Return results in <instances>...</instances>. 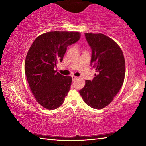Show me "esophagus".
<instances>
[{
    "label": "esophagus",
    "instance_id": "34e87169",
    "mask_svg": "<svg viewBox=\"0 0 146 146\" xmlns=\"http://www.w3.org/2000/svg\"><path fill=\"white\" fill-rule=\"evenodd\" d=\"M71 78H72L73 80H75L77 77H76V76H74V75H72V76H71Z\"/></svg>",
    "mask_w": 146,
    "mask_h": 146
}]
</instances>
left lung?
Returning <instances> with one entry per match:
<instances>
[{
    "instance_id": "1",
    "label": "left lung",
    "mask_w": 146,
    "mask_h": 146,
    "mask_svg": "<svg viewBox=\"0 0 146 146\" xmlns=\"http://www.w3.org/2000/svg\"><path fill=\"white\" fill-rule=\"evenodd\" d=\"M92 50L91 65L98 73L92 80L79 91L84 102L91 108L101 110L112 102L124 80L125 64L120 46L102 33H86Z\"/></svg>"
}]
</instances>
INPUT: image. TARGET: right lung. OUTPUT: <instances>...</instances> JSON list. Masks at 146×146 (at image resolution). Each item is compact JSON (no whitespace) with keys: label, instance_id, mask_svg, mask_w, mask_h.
Instances as JSON below:
<instances>
[{"label":"right lung","instance_id":"obj_1","mask_svg":"<svg viewBox=\"0 0 146 146\" xmlns=\"http://www.w3.org/2000/svg\"><path fill=\"white\" fill-rule=\"evenodd\" d=\"M77 31H49L36 37L27 53L24 70L36 100L49 110L62 104L72 78L62 75L54 68L62 62L68 46L80 38Z\"/></svg>","mask_w":146,"mask_h":146}]
</instances>
